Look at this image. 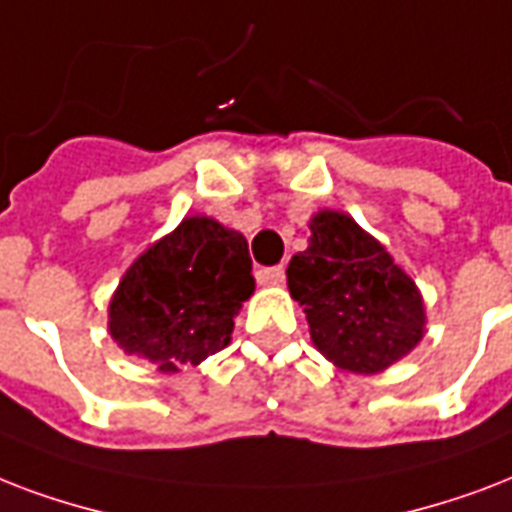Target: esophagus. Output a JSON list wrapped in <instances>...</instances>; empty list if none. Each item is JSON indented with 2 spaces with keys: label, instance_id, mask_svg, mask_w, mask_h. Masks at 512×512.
<instances>
[{
  "label": "esophagus",
  "instance_id": "obj_1",
  "mask_svg": "<svg viewBox=\"0 0 512 512\" xmlns=\"http://www.w3.org/2000/svg\"><path fill=\"white\" fill-rule=\"evenodd\" d=\"M285 277V269L283 267H261L256 269V280L261 285H280Z\"/></svg>",
  "mask_w": 512,
  "mask_h": 512
}]
</instances>
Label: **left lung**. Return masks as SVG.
I'll list each match as a JSON object with an SVG mask.
<instances>
[{"label":"left lung","instance_id":"8db88e82","mask_svg":"<svg viewBox=\"0 0 512 512\" xmlns=\"http://www.w3.org/2000/svg\"><path fill=\"white\" fill-rule=\"evenodd\" d=\"M310 232L307 251L293 256L285 275L312 344L344 371L379 374L422 342V293L347 213H315Z\"/></svg>","mask_w":512,"mask_h":512}]
</instances>
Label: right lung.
<instances>
[{"label":"right lung","instance_id":"obj_1","mask_svg":"<svg viewBox=\"0 0 512 512\" xmlns=\"http://www.w3.org/2000/svg\"><path fill=\"white\" fill-rule=\"evenodd\" d=\"M248 240L208 216H189L138 256L109 301V334L162 374L197 366L232 339L251 299Z\"/></svg>","mask_w":512,"mask_h":512}]
</instances>
